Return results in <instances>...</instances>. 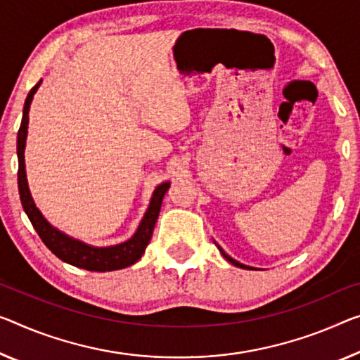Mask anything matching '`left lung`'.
Wrapping results in <instances>:
<instances>
[{
	"label": "left lung",
	"instance_id": "obj_1",
	"mask_svg": "<svg viewBox=\"0 0 360 360\" xmlns=\"http://www.w3.org/2000/svg\"><path fill=\"white\" fill-rule=\"evenodd\" d=\"M219 251H220V252H222V256H224V257L226 259V261H229V262H231V264H233V265H236V267H241V269H248V267H246V265H243V264H240V262H236V261H235V259H231L230 256H226V254L224 252V250H220V248H219Z\"/></svg>",
	"mask_w": 360,
	"mask_h": 360
}]
</instances>
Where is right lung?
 I'll return each instance as SVG.
<instances>
[{
    "instance_id": "add662e5",
    "label": "right lung",
    "mask_w": 360,
    "mask_h": 360,
    "mask_svg": "<svg viewBox=\"0 0 360 360\" xmlns=\"http://www.w3.org/2000/svg\"><path fill=\"white\" fill-rule=\"evenodd\" d=\"M40 86V82L32 88L29 96L25 99L24 104V114H22V122L18 134V158H19V170H18V184H19V195L22 207L30 219L33 229L37 230L38 236L45 243L46 248L51 251L54 256L59 257L60 261L68 262L74 267H80L90 272H110V270L125 269L129 265L135 264L138 259L143 256L149 240L153 236L154 225L159 217V211H161L164 195L167 193L170 184H162L156 188L154 191L149 207L143 217L140 226H138L136 233L130 238L129 241L122 243L117 246L109 248H93L84 245L82 241L72 240V238L60 233L59 230L53 229L51 225L46 222L41 212L38 211L35 202H33L32 195L29 191V185H27L25 176V164H24V149H25V138H27V125H29V109L32 98L35 95L37 88Z\"/></svg>"
}]
</instances>
